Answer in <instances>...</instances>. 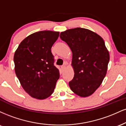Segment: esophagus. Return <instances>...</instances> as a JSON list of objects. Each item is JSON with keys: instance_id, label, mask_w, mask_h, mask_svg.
<instances>
[{"instance_id": "34e87169", "label": "esophagus", "mask_w": 126, "mask_h": 126, "mask_svg": "<svg viewBox=\"0 0 126 126\" xmlns=\"http://www.w3.org/2000/svg\"><path fill=\"white\" fill-rule=\"evenodd\" d=\"M61 68H62V70L63 71V70L65 69V68H66V66H65V65H63V66H62Z\"/></svg>"}]
</instances>
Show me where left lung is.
<instances>
[{"label": "left lung", "mask_w": 126, "mask_h": 126, "mask_svg": "<svg viewBox=\"0 0 126 126\" xmlns=\"http://www.w3.org/2000/svg\"><path fill=\"white\" fill-rule=\"evenodd\" d=\"M60 38L72 52L74 77L69 85L81 97L90 96L100 86L107 71L110 54L104 40L94 32L76 28L62 32Z\"/></svg>", "instance_id": "left-lung-1"}]
</instances>
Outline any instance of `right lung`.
<instances>
[{
    "label": "right lung",
    "instance_id": "right-lung-1",
    "mask_svg": "<svg viewBox=\"0 0 126 126\" xmlns=\"http://www.w3.org/2000/svg\"><path fill=\"white\" fill-rule=\"evenodd\" d=\"M59 36V32H36L20 43L14 54L16 75L25 92L36 99L50 96L60 77L51 51Z\"/></svg>",
    "mask_w": 126,
    "mask_h": 126
}]
</instances>
